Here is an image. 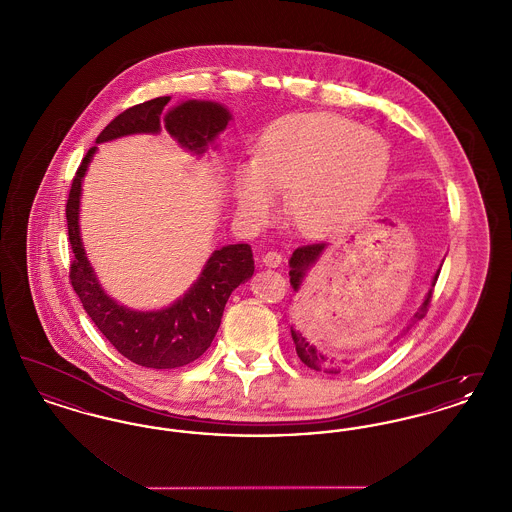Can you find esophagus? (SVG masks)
Listing matches in <instances>:
<instances>
[{"label":"esophagus","mask_w":512,"mask_h":512,"mask_svg":"<svg viewBox=\"0 0 512 512\" xmlns=\"http://www.w3.org/2000/svg\"><path fill=\"white\" fill-rule=\"evenodd\" d=\"M263 265L270 268L280 267L282 265V255L278 251H267L263 255Z\"/></svg>","instance_id":"obj_1"}]
</instances>
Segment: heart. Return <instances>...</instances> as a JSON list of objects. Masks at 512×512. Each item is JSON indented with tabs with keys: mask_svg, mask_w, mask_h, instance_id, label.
Wrapping results in <instances>:
<instances>
[{
	"mask_svg": "<svg viewBox=\"0 0 512 512\" xmlns=\"http://www.w3.org/2000/svg\"><path fill=\"white\" fill-rule=\"evenodd\" d=\"M391 167L388 140L359 122L301 113L274 122L259 155L238 165L234 194L249 222H265L288 190V217L309 236L345 228L382 192Z\"/></svg>",
	"mask_w": 512,
	"mask_h": 512,
	"instance_id": "1",
	"label": "heart"
}]
</instances>
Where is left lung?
I'll return each instance as SVG.
<instances>
[{"label": "left lung", "instance_id": "left-lung-1", "mask_svg": "<svg viewBox=\"0 0 512 512\" xmlns=\"http://www.w3.org/2000/svg\"><path fill=\"white\" fill-rule=\"evenodd\" d=\"M324 247H326V244H307L301 245V247H297L293 251V255L290 257V284H292L293 292L301 290L303 280L307 276V270L317 263L318 257L324 251ZM439 270L441 268L436 270V274L432 278V288L426 293L424 303L418 307V311L411 318L413 324L416 320L426 317V313H428V307H430V301H432V293H434V286L438 282ZM411 326H407V330ZM407 330H403V332H407ZM292 340L293 345H295V351H297V357L301 359V363H305V365L313 368V370L326 372V374H338L340 372V366L336 365L334 359H328L322 351H318L317 347L311 341H307V338L299 330H295V328H292Z\"/></svg>", "mask_w": 512, "mask_h": 512}]
</instances>
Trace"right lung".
<instances>
[{
	"label": "right lung",
	"instance_id": "obj_1",
	"mask_svg": "<svg viewBox=\"0 0 512 512\" xmlns=\"http://www.w3.org/2000/svg\"><path fill=\"white\" fill-rule=\"evenodd\" d=\"M169 96L149 99L126 109L109 122L96 144L130 134H157L165 122L167 132L182 147L201 155L213 146L232 119L230 111L215 101L190 99L165 113ZM98 147H90L74 174L67 201V226L73 247L71 284L84 311L99 332L115 345L128 361L146 368H176L199 359L211 345L220 326L224 305L240 284L253 276L255 263L247 244L224 245L201 270L194 286L159 311H132L109 297L99 286L80 240V194L82 178Z\"/></svg>",
	"mask_w": 512,
	"mask_h": 512
}]
</instances>
